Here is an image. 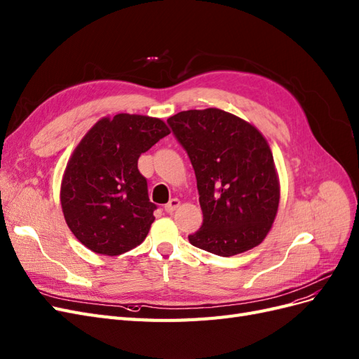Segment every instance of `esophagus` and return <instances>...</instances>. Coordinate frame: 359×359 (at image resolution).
Masks as SVG:
<instances>
[{
	"label": "esophagus",
	"mask_w": 359,
	"mask_h": 359,
	"mask_svg": "<svg viewBox=\"0 0 359 359\" xmlns=\"http://www.w3.org/2000/svg\"><path fill=\"white\" fill-rule=\"evenodd\" d=\"M179 205H180L179 198H171V200L164 205V209H165L167 213H172V212H175V210L177 209Z\"/></svg>",
	"instance_id": "34e87169"
}]
</instances>
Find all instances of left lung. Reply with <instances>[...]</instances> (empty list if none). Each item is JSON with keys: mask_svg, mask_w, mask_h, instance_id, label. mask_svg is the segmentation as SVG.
<instances>
[{"mask_svg": "<svg viewBox=\"0 0 359 359\" xmlns=\"http://www.w3.org/2000/svg\"><path fill=\"white\" fill-rule=\"evenodd\" d=\"M187 150L200 194L203 225L191 245L219 257L258 246L279 209L280 187L264 135L219 109L187 110L167 119Z\"/></svg>", "mask_w": 359, "mask_h": 359, "instance_id": "left-lung-1", "label": "left lung"}]
</instances>
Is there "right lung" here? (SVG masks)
<instances>
[{"mask_svg": "<svg viewBox=\"0 0 359 359\" xmlns=\"http://www.w3.org/2000/svg\"><path fill=\"white\" fill-rule=\"evenodd\" d=\"M170 134L158 118L119 113L100 119L77 144L61 183L65 222L100 255L116 257L146 238L155 221L138 158Z\"/></svg>", "mask_w": 359, "mask_h": 359, "instance_id": "1", "label": "right lung"}]
</instances>
